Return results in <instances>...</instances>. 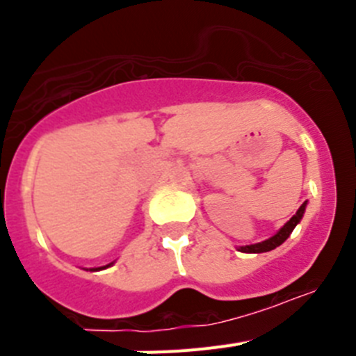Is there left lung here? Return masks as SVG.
Instances as JSON below:
<instances>
[{
  "label": "left lung",
  "instance_id": "obj_1",
  "mask_svg": "<svg viewBox=\"0 0 356 356\" xmlns=\"http://www.w3.org/2000/svg\"><path fill=\"white\" fill-rule=\"evenodd\" d=\"M305 210H307V201H305L303 205L298 209V212H296L294 216H292L291 219H289V221L285 222V225L282 226L275 235H273V237L266 238V241L262 242H257V244H250V246H238L237 250L241 251V253H266V251H271L275 250V248L282 246V244L289 238V235L292 234V229L300 225V221L303 219Z\"/></svg>",
  "mask_w": 356,
  "mask_h": 356
}]
</instances>
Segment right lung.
<instances>
[{
	"mask_svg": "<svg viewBox=\"0 0 356 356\" xmlns=\"http://www.w3.org/2000/svg\"><path fill=\"white\" fill-rule=\"evenodd\" d=\"M110 266H114V262H110L108 266H103V267H94V269H90V271H102V269H106V267H110Z\"/></svg>",
	"mask_w": 356,
	"mask_h": 356,
	"instance_id": "1",
	"label": "right lung"
}]
</instances>
